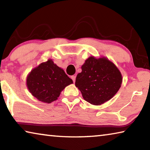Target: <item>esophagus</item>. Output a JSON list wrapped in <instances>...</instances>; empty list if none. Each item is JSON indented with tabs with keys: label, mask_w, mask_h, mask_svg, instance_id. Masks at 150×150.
<instances>
[{
	"label": "esophagus",
	"mask_w": 150,
	"mask_h": 150,
	"mask_svg": "<svg viewBox=\"0 0 150 150\" xmlns=\"http://www.w3.org/2000/svg\"><path fill=\"white\" fill-rule=\"evenodd\" d=\"M71 79H72V80L73 81V83H75V79H76V76L75 75L71 76Z\"/></svg>",
	"instance_id": "esophagus-1"
}]
</instances>
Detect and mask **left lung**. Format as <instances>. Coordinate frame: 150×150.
<instances>
[{
    "instance_id": "left-lung-1",
    "label": "left lung",
    "mask_w": 150,
    "mask_h": 150,
    "mask_svg": "<svg viewBox=\"0 0 150 150\" xmlns=\"http://www.w3.org/2000/svg\"><path fill=\"white\" fill-rule=\"evenodd\" d=\"M81 69L76 77L75 86L91 105H100L111 99L121 87V73L107 58L91 56L85 60Z\"/></svg>"
}]
</instances>
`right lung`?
I'll return each instance as SVG.
<instances>
[{"mask_svg":"<svg viewBox=\"0 0 150 150\" xmlns=\"http://www.w3.org/2000/svg\"><path fill=\"white\" fill-rule=\"evenodd\" d=\"M73 81L52 59L33 69L26 79V85L32 95L43 103L56 100L60 93Z\"/></svg>","mask_w":150,"mask_h":150,"instance_id":"obj_1","label":"right lung"}]
</instances>
